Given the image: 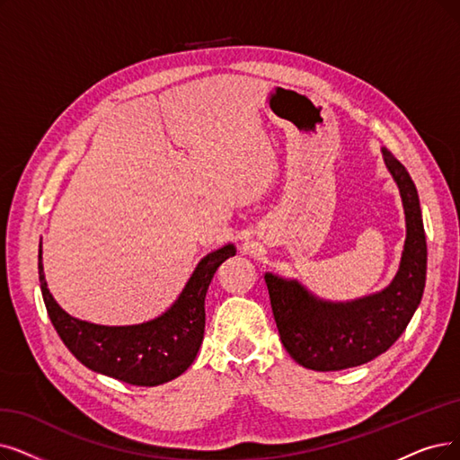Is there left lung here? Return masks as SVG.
Returning <instances> with one entry per match:
<instances>
[{
	"label": "left lung",
	"instance_id": "left-lung-1",
	"mask_svg": "<svg viewBox=\"0 0 460 460\" xmlns=\"http://www.w3.org/2000/svg\"><path fill=\"white\" fill-rule=\"evenodd\" d=\"M381 155L406 215V242L393 281L370 296L330 302L296 279L264 273L281 341L304 368L336 372L374 360L402 336L420 304L427 281V240L417 189L391 151L383 146Z\"/></svg>",
	"mask_w": 460,
	"mask_h": 460
}]
</instances>
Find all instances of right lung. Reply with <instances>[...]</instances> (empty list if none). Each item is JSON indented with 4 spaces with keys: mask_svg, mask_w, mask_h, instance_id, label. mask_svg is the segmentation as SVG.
<instances>
[{
    "mask_svg": "<svg viewBox=\"0 0 460 460\" xmlns=\"http://www.w3.org/2000/svg\"><path fill=\"white\" fill-rule=\"evenodd\" d=\"M234 254V243L208 252L177 300L162 315L139 324L107 326L71 317L47 287L41 243L40 283L49 317L73 357L92 372L137 387H156L185 374L192 366L204 341L209 283L217 268Z\"/></svg>",
    "mask_w": 460,
    "mask_h": 460,
    "instance_id": "obj_1",
    "label": "right lung"
}]
</instances>
